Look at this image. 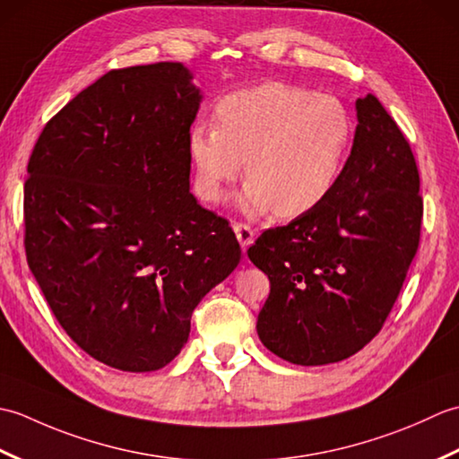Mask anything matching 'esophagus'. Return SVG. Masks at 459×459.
<instances>
[{"mask_svg":"<svg viewBox=\"0 0 459 459\" xmlns=\"http://www.w3.org/2000/svg\"><path fill=\"white\" fill-rule=\"evenodd\" d=\"M235 235H237V238L240 242L242 250L248 248L252 242H255V229L248 227V224H245V222H237L235 224Z\"/></svg>","mask_w":459,"mask_h":459,"instance_id":"obj_1","label":"esophagus"}]
</instances>
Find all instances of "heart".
Returning <instances> with one entry per match:
<instances>
[{"instance_id": "heart-1", "label": "heart", "mask_w": 459, "mask_h": 459, "mask_svg": "<svg viewBox=\"0 0 459 459\" xmlns=\"http://www.w3.org/2000/svg\"><path fill=\"white\" fill-rule=\"evenodd\" d=\"M217 122L189 134L197 191L221 203L247 168L240 203L248 212L299 217L317 209L337 187L353 142V118L337 96L278 81L224 96Z\"/></svg>"}]
</instances>
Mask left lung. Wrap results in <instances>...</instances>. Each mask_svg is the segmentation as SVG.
<instances>
[{"instance_id":"left-lung-1","label":"left lung","mask_w":459,"mask_h":459,"mask_svg":"<svg viewBox=\"0 0 459 459\" xmlns=\"http://www.w3.org/2000/svg\"><path fill=\"white\" fill-rule=\"evenodd\" d=\"M357 120L333 193L248 248L270 280L258 337L294 365L337 363L363 349L383 329L420 245L411 143L373 94L357 100Z\"/></svg>"}]
</instances>
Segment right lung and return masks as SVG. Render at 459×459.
Masks as SVG:
<instances>
[{"instance_id":"obj_1","label":"right lung","mask_w":459,"mask_h":459,"mask_svg":"<svg viewBox=\"0 0 459 459\" xmlns=\"http://www.w3.org/2000/svg\"><path fill=\"white\" fill-rule=\"evenodd\" d=\"M199 102L181 63L114 68L45 124L27 163V264L66 335L114 368L168 365L240 262L229 221L189 193Z\"/></svg>"}]
</instances>
